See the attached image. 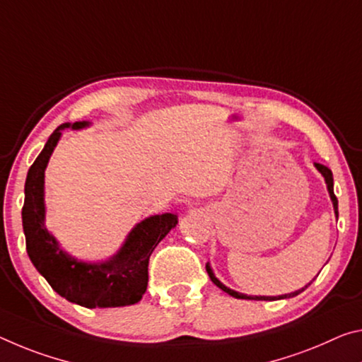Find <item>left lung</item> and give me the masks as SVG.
Wrapping results in <instances>:
<instances>
[{"label": "left lung", "mask_w": 362, "mask_h": 362, "mask_svg": "<svg viewBox=\"0 0 362 362\" xmlns=\"http://www.w3.org/2000/svg\"><path fill=\"white\" fill-rule=\"evenodd\" d=\"M314 165H315V169H317L320 174L324 175V179H325V183H327V190H329V194H330V199H332V203H334V211H335V216H337V219H338V199H337V197H335V193H334V175H332V170L327 168V165H324V164H319V163H314ZM206 271H208V275H209V279L212 280V284L214 285H217L219 286V288L222 290V291H226V293H228L230 296H233V298H238V300H257V301H274V300H284V298H293V296H296V295H300L301 291H305L309 285L311 284H308L306 286H303L301 290H296V291H291V293H286V295H280V296H250V295H243V293H238V291H235V290H232V288H228V286H226L223 285L219 279L216 277L214 275V272H212V269H211V266H209V262L206 264Z\"/></svg>", "instance_id": "left-lung-1"}]
</instances>
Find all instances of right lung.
<instances>
[{
    "mask_svg": "<svg viewBox=\"0 0 362 362\" xmlns=\"http://www.w3.org/2000/svg\"><path fill=\"white\" fill-rule=\"evenodd\" d=\"M88 125L85 120L59 125L28 169L22 208L27 255L51 288L67 301L90 309L135 305L146 291L151 253L179 222L175 214L165 212L136 223L117 253L101 262L78 261L62 251L45 226V169L51 153L62 130H78Z\"/></svg>",
    "mask_w": 362,
    "mask_h": 362,
    "instance_id": "add662e5",
    "label": "right lung"
}]
</instances>
